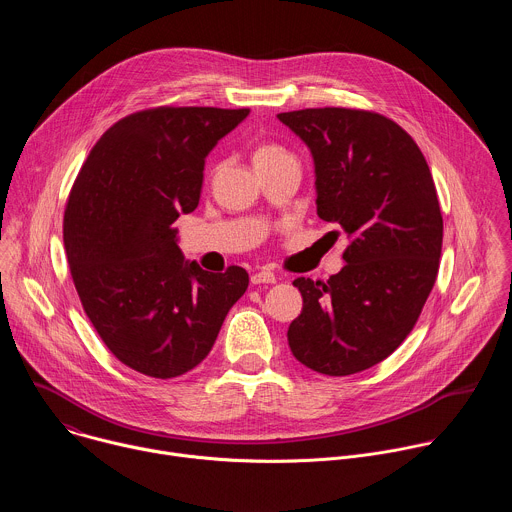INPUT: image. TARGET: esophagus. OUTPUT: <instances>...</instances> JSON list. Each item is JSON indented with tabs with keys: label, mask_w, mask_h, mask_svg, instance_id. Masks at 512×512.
Segmentation results:
<instances>
[{
	"label": "esophagus",
	"mask_w": 512,
	"mask_h": 512,
	"mask_svg": "<svg viewBox=\"0 0 512 512\" xmlns=\"http://www.w3.org/2000/svg\"><path fill=\"white\" fill-rule=\"evenodd\" d=\"M277 277L271 271H257L251 275V283L253 285H261V283H275Z\"/></svg>",
	"instance_id": "esophagus-1"
}]
</instances>
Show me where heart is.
Returning <instances> with one entry per match:
<instances>
[{"label": "heart", "instance_id": "obj_1", "mask_svg": "<svg viewBox=\"0 0 512 512\" xmlns=\"http://www.w3.org/2000/svg\"><path fill=\"white\" fill-rule=\"evenodd\" d=\"M277 154H283V152L279 148H275V145H261V148L255 152V162L277 156Z\"/></svg>", "mask_w": 512, "mask_h": 512}]
</instances>
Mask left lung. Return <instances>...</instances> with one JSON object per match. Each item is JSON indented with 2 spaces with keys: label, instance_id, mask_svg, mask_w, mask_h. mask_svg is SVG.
<instances>
[{
  "label": "left lung",
  "instance_id": "obj_1",
  "mask_svg": "<svg viewBox=\"0 0 512 512\" xmlns=\"http://www.w3.org/2000/svg\"><path fill=\"white\" fill-rule=\"evenodd\" d=\"M314 160L316 208L350 237L326 283L298 277L302 314L287 342L304 367L346 377L385 360L413 330L444 237L429 166L395 121L342 107L279 113Z\"/></svg>",
  "mask_w": 512,
  "mask_h": 512
}]
</instances>
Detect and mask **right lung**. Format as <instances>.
<instances>
[{"label":"right lung","mask_w":512,"mask_h":512,"mask_svg":"<svg viewBox=\"0 0 512 512\" xmlns=\"http://www.w3.org/2000/svg\"><path fill=\"white\" fill-rule=\"evenodd\" d=\"M249 109L158 107L109 127L64 210V247L83 308L129 369L180 377L208 356L245 294L243 267L184 259L174 221L198 206L204 162Z\"/></svg>","instance_id":"obj_1"}]
</instances>
